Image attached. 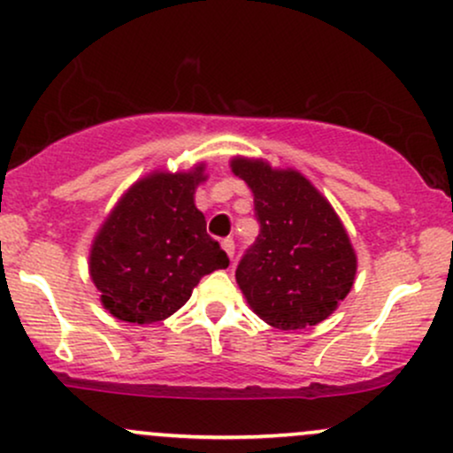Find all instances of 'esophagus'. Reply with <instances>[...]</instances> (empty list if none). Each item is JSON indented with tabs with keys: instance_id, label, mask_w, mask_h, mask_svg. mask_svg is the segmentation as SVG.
Segmentation results:
<instances>
[{
	"instance_id": "1",
	"label": "esophagus",
	"mask_w": 453,
	"mask_h": 453,
	"mask_svg": "<svg viewBox=\"0 0 453 453\" xmlns=\"http://www.w3.org/2000/svg\"><path fill=\"white\" fill-rule=\"evenodd\" d=\"M221 247H223V251L227 253V257L232 259L234 257V241H232V238H223Z\"/></svg>"
}]
</instances>
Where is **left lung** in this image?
I'll list each match as a JSON object with an SVG mask.
<instances>
[{
	"mask_svg": "<svg viewBox=\"0 0 453 453\" xmlns=\"http://www.w3.org/2000/svg\"><path fill=\"white\" fill-rule=\"evenodd\" d=\"M232 173L253 194L259 236L236 268L253 313L280 330L317 326L339 309L357 273L341 217L303 173L236 155Z\"/></svg>",
	"mask_w": 453,
	"mask_h": 453,
	"instance_id": "left-lung-1",
	"label": "left lung"
}]
</instances>
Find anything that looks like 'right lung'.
Listing matches in <instances>:
<instances>
[{"label": "right lung", "instance_id": "add662e5", "mask_svg": "<svg viewBox=\"0 0 453 453\" xmlns=\"http://www.w3.org/2000/svg\"><path fill=\"white\" fill-rule=\"evenodd\" d=\"M206 164L185 173L153 170L108 212L91 242L89 274L112 317L140 326L165 319L204 274L227 268L194 200Z\"/></svg>", "mask_w": 453, "mask_h": 453}]
</instances>
